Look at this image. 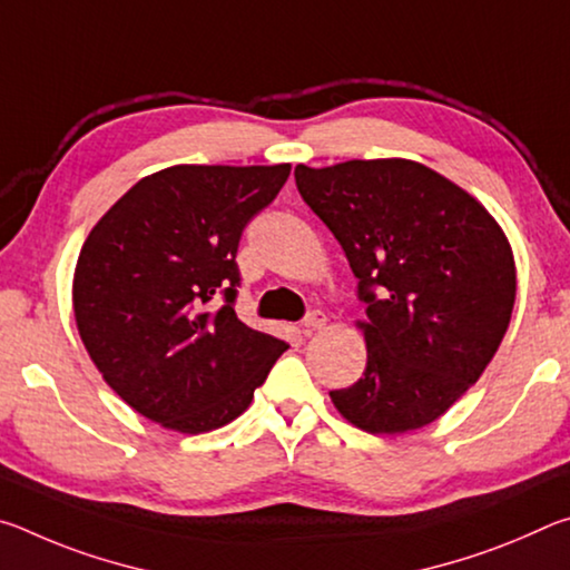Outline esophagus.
Segmentation results:
<instances>
[{
	"mask_svg": "<svg viewBox=\"0 0 570 570\" xmlns=\"http://www.w3.org/2000/svg\"><path fill=\"white\" fill-rule=\"evenodd\" d=\"M326 324V314L324 312H312L306 316V320L302 322V332L304 334H312L316 330H322V326Z\"/></svg>",
	"mask_w": 570,
	"mask_h": 570,
	"instance_id": "esophagus-1",
	"label": "esophagus"
}]
</instances>
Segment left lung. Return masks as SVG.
<instances>
[{
	"label": "left lung",
	"instance_id": "8db88e82",
	"mask_svg": "<svg viewBox=\"0 0 570 570\" xmlns=\"http://www.w3.org/2000/svg\"><path fill=\"white\" fill-rule=\"evenodd\" d=\"M296 186L344 248L366 320L360 382L330 397L370 435L442 417L508 332L515 258L505 230L458 183L404 158L296 166ZM379 294H373V288Z\"/></svg>",
	"mask_w": 570,
	"mask_h": 570
}]
</instances>
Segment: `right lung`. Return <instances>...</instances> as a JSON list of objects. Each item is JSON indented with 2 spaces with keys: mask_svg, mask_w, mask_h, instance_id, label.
<instances>
[{
  "mask_svg": "<svg viewBox=\"0 0 570 570\" xmlns=\"http://www.w3.org/2000/svg\"><path fill=\"white\" fill-rule=\"evenodd\" d=\"M292 173L170 166L125 193L77 256L80 340L118 397L160 428L200 435L248 410L288 344L236 316L240 234ZM225 294V306H205Z\"/></svg>",
  "mask_w": 570,
  "mask_h": 570,
  "instance_id": "add662e5",
  "label": "right lung"
}]
</instances>
